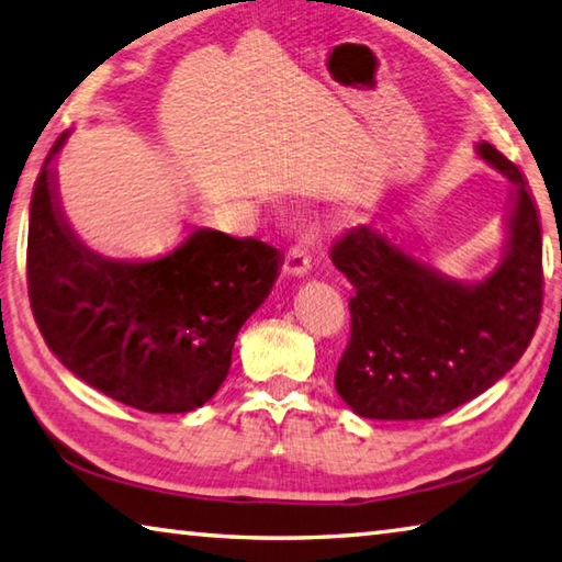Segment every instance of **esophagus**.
I'll return each instance as SVG.
<instances>
[{
	"mask_svg": "<svg viewBox=\"0 0 562 562\" xmlns=\"http://www.w3.org/2000/svg\"><path fill=\"white\" fill-rule=\"evenodd\" d=\"M310 270V252L307 247L294 243L290 245V250L284 252V272L292 274V278H300V274H304Z\"/></svg>",
	"mask_w": 562,
	"mask_h": 562,
	"instance_id": "obj_1",
	"label": "esophagus"
}]
</instances>
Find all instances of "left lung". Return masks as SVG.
<instances>
[{
  "instance_id": "left-lung-1",
  "label": "left lung",
  "mask_w": 562,
  "mask_h": 562,
  "mask_svg": "<svg viewBox=\"0 0 562 562\" xmlns=\"http://www.w3.org/2000/svg\"><path fill=\"white\" fill-rule=\"evenodd\" d=\"M479 156L513 183L506 258L463 284L418 262L376 227H351L331 262L355 288L351 337L335 374L364 418H436L486 392L528 349L543 310V237L520 170L491 144Z\"/></svg>"
}]
</instances>
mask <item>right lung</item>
Listing matches in <instances>:
<instances>
[{
    "mask_svg": "<svg viewBox=\"0 0 562 562\" xmlns=\"http://www.w3.org/2000/svg\"><path fill=\"white\" fill-rule=\"evenodd\" d=\"M36 178L26 288L42 337L71 374L148 414L203 406L231 369L245 319L268 297L280 250L201 227L164 258H101L74 235L56 198L54 158Z\"/></svg>",
    "mask_w": 562,
    "mask_h": 562,
    "instance_id": "1",
    "label": "right lung"
}]
</instances>
